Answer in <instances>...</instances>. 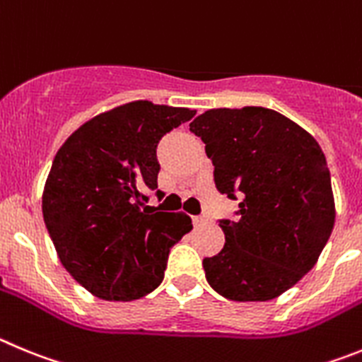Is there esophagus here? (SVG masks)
<instances>
[{"instance_id":"1","label":"esophagus","mask_w":362,"mask_h":362,"mask_svg":"<svg viewBox=\"0 0 362 362\" xmlns=\"http://www.w3.org/2000/svg\"><path fill=\"white\" fill-rule=\"evenodd\" d=\"M209 221V218L205 216V214H200V216H194V226H204V223H207Z\"/></svg>"}]
</instances>
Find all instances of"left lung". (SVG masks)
Here are the masks:
<instances>
[{
	"label": "left lung",
	"instance_id": "1",
	"mask_svg": "<svg viewBox=\"0 0 362 362\" xmlns=\"http://www.w3.org/2000/svg\"><path fill=\"white\" fill-rule=\"evenodd\" d=\"M189 132L200 136L221 194L240 198L221 220L226 245L204 259L207 283L230 301H269L317 263L335 221L330 171L314 136L274 110L213 108Z\"/></svg>",
	"mask_w": 362,
	"mask_h": 362
}]
</instances>
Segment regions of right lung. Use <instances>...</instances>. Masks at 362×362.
<instances>
[{"instance_id": "obj_1", "label": "right lung", "mask_w": 362, "mask_h": 362, "mask_svg": "<svg viewBox=\"0 0 362 362\" xmlns=\"http://www.w3.org/2000/svg\"><path fill=\"white\" fill-rule=\"evenodd\" d=\"M194 110L132 100L86 120L55 153L43 218L68 274L106 301H133L164 279L169 249L193 229L185 213H153L157 144Z\"/></svg>"}]
</instances>
